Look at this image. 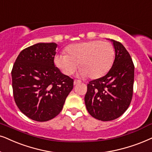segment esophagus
<instances>
[{"label":"esophagus","mask_w":152,"mask_h":152,"mask_svg":"<svg viewBox=\"0 0 152 152\" xmlns=\"http://www.w3.org/2000/svg\"><path fill=\"white\" fill-rule=\"evenodd\" d=\"M80 83H81V82H80V80H74V82H73L74 85H77V84H80Z\"/></svg>","instance_id":"esophagus-1"}]
</instances>
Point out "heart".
<instances>
[{"mask_svg": "<svg viewBox=\"0 0 152 152\" xmlns=\"http://www.w3.org/2000/svg\"><path fill=\"white\" fill-rule=\"evenodd\" d=\"M66 53L56 55L54 64L66 75H71L80 63V76L91 79L101 77L109 71L115 59V50L112 44L92 40L69 45Z\"/></svg>", "mask_w": 152, "mask_h": 152, "instance_id": "1", "label": "heart"}]
</instances>
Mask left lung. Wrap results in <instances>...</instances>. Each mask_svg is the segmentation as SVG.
Segmentation results:
<instances>
[{
	"mask_svg": "<svg viewBox=\"0 0 152 152\" xmlns=\"http://www.w3.org/2000/svg\"><path fill=\"white\" fill-rule=\"evenodd\" d=\"M110 40L115 48L113 65L105 76L89 82L84 97L88 113L103 121L123 115L129 107L133 90L135 68L131 57L121 42Z\"/></svg>",
	"mask_w": 152,
	"mask_h": 152,
	"instance_id": "8db88e82",
	"label": "left lung"
}]
</instances>
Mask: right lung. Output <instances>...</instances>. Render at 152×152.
Listing matches in <instances>:
<instances>
[{
	"label": "right lung",
	"mask_w": 152,
	"mask_h": 152,
	"mask_svg": "<svg viewBox=\"0 0 152 152\" xmlns=\"http://www.w3.org/2000/svg\"><path fill=\"white\" fill-rule=\"evenodd\" d=\"M57 44L37 43L19 53L12 70L13 95L23 114L47 121L60 113L73 80L55 66Z\"/></svg>",
	"instance_id": "right-lung-1"
}]
</instances>
